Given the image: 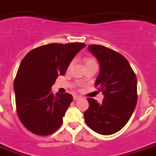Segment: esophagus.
<instances>
[{"mask_svg": "<svg viewBox=\"0 0 156 156\" xmlns=\"http://www.w3.org/2000/svg\"><path fill=\"white\" fill-rule=\"evenodd\" d=\"M81 97L80 96V95H76V94H75V95H73V99H74V100L75 101H76V100H78V99H80V98Z\"/></svg>", "mask_w": 156, "mask_h": 156, "instance_id": "34e87169", "label": "esophagus"}]
</instances>
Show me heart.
Here are the masks:
<instances>
[{"label":"heart","instance_id":"b5f03b06","mask_svg":"<svg viewBox=\"0 0 156 156\" xmlns=\"http://www.w3.org/2000/svg\"><path fill=\"white\" fill-rule=\"evenodd\" d=\"M93 64H96L95 60L93 59L92 58H86L84 59V65H93Z\"/></svg>","mask_w":156,"mask_h":156}]
</instances>
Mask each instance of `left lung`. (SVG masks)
<instances>
[{
    "mask_svg": "<svg viewBox=\"0 0 156 156\" xmlns=\"http://www.w3.org/2000/svg\"><path fill=\"white\" fill-rule=\"evenodd\" d=\"M87 50L100 66L95 80L104 98L102 103L87 98L89 108L84 113L87 126L98 133L110 135L121 130L129 122L137 102V81L129 63L122 54L99 45Z\"/></svg>",
    "mask_w": 156,
    "mask_h": 156,
    "instance_id": "obj_1",
    "label": "left lung"
}]
</instances>
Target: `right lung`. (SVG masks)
I'll list each match as a JSON object with an SVG mask.
<instances>
[{
  "label": "right lung",
  "mask_w": 156,
  "mask_h": 156,
  "mask_svg": "<svg viewBox=\"0 0 156 156\" xmlns=\"http://www.w3.org/2000/svg\"><path fill=\"white\" fill-rule=\"evenodd\" d=\"M85 46L80 42L48 44L30 50L22 60L13 87L17 114L29 131L47 136L62 126L73 96L59 92L55 95L51 87Z\"/></svg>",
  "instance_id": "right-lung-1"
}]
</instances>
